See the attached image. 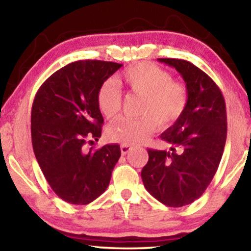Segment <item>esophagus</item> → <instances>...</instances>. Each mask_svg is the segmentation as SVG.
<instances>
[{"mask_svg":"<svg viewBox=\"0 0 251 251\" xmlns=\"http://www.w3.org/2000/svg\"><path fill=\"white\" fill-rule=\"evenodd\" d=\"M131 150H132V146L125 145V144H123V145H121V153H122V155H126V154H128Z\"/></svg>","mask_w":251,"mask_h":251,"instance_id":"esophagus-1","label":"esophagus"}]
</instances>
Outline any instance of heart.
<instances>
[{
  "instance_id": "1",
  "label": "heart",
  "mask_w": 251,
  "mask_h": 251,
  "mask_svg": "<svg viewBox=\"0 0 251 251\" xmlns=\"http://www.w3.org/2000/svg\"><path fill=\"white\" fill-rule=\"evenodd\" d=\"M118 82L133 94L143 96L140 112L144 116L131 119L121 116L107 126L106 133L113 142L136 145L149 138L160 128L173 126L183 114L187 105V90L183 83L171 80V75L151 63H138L126 68ZM122 94L114 82L106 81L97 91V106L106 118L118 114Z\"/></svg>"
}]
</instances>
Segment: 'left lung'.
Here are the masks:
<instances>
[{
    "mask_svg": "<svg viewBox=\"0 0 251 251\" xmlns=\"http://www.w3.org/2000/svg\"><path fill=\"white\" fill-rule=\"evenodd\" d=\"M186 84L187 105L161 139L170 151L147 150L144 186L168 207H183L203 194L221 162L227 133L225 100L214 81L187 60L160 58Z\"/></svg>",
    "mask_w": 251,
    "mask_h": 251,
    "instance_id": "obj_1",
    "label": "left lung"
}]
</instances>
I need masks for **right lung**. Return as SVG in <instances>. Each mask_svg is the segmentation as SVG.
<instances>
[{"label": "right lung", "mask_w": 251, "mask_h": 251, "mask_svg": "<svg viewBox=\"0 0 251 251\" xmlns=\"http://www.w3.org/2000/svg\"><path fill=\"white\" fill-rule=\"evenodd\" d=\"M121 66L112 61H74L54 72L34 99V154L54 193L71 204H88L104 193L121 156L118 144L84 151L88 139L101 136L98 89Z\"/></svg>", "instance_id": "obj_1"}]
</instances>
